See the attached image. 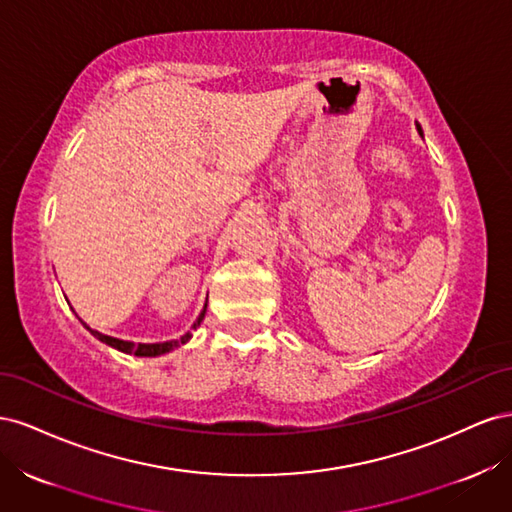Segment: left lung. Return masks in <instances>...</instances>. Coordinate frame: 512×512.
<instances>
[{"mask_svg": "<svg viewBox=\"0 0 512 512\" xmlns=\"http://www.w3.org/2000/svg\"><path fill=\"white\" fill-rule=\"evenodd\" d=\"M416 130H418V134H421V136H423V130H421V126H418V123H416Z\"/></svg>", "mask_w": 512, "mask_h": 512, "instance_id": "1", "label": "left lung"}]
</instances>
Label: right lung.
<instances>
[{"label":"right lung","mask_w":512,"mask_h":512,"mask_svg":"<svg viewBox=\"0 0 512 512\" xmlns=\"http://www.w3.org/2000/svg\"><path fill=\"white\" fill-rule=\"evenodd\" d=\"M205 314H207V303H205V307H203V312L198 314L196 322L192 324V329L200 327V322H203ZM81 322H83V320H81ZM83 327H85L91 335H94L96 339H100L102 344L111 346V348H115V350H119V352L136 354V356H160V354H166V352H170V350L179 348L181 344L190 342V337H192V333H185L181 339H173V342H164V344H134V342H126V339H119V337H111V335H104V333H100V331H94L91 327H87L85 322H83Z\"/></svg>","instance_id":"1"}]
</instances>
